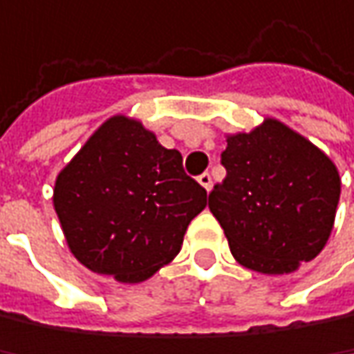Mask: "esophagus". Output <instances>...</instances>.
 I'll return each instance as SVG.
<instances>
[{"label": "esophagus", "mask_w": 354, "mask_h": 354, "mask_svg": "<svg viewBox=\"0 0 354 354\" xmlns=\"http://www.w3.org/2000/svg\"><path fill=\"white\" fill-rule=\"evenodd\" d=\"M198 181H200V185H202L206 192L212 189V175H210V173H202V175L198 177Z\"/></svg>", "instance_id": "obj_1"}]
</instances>
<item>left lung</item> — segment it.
<instances>
[{"mask_svg":"<svg viewBox=\"0 0 354 354\" xmlns=\"http://www.w3.org/2000/svg\"><path fill=\"white\" fill-rule=\"evenodd\" d=\"M227 177L208 196L231 254L262 274H288L326 245L340 198L334 162L276 119L227 140Z\"/></svg>","mask_w":354,"mask_h":354,"instance_id":"left-lung-1","label":"left lung"}]
</instances>
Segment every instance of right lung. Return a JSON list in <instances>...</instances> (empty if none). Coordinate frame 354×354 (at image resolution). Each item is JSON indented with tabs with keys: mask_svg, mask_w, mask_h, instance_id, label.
Masks as SVG:
<instances>
[{
	"mask_svg": "<svg viewBox=\"0 0 354 354\" xmlns=\"http://www.w3.org/2000/svg\"><path fill=\"white\" fill-rule=\"evenodd\" d=\"M53 204L78 262L142 282L179 254L187 225L206 208V189L183 171L179 150L119 115L59 173Z\"/></svg>",
	"mask_w": 354,
	"mask_h": 354,
	"instance_id": "right-lung-1",
	"label": "right lung"
}]
</instances>
